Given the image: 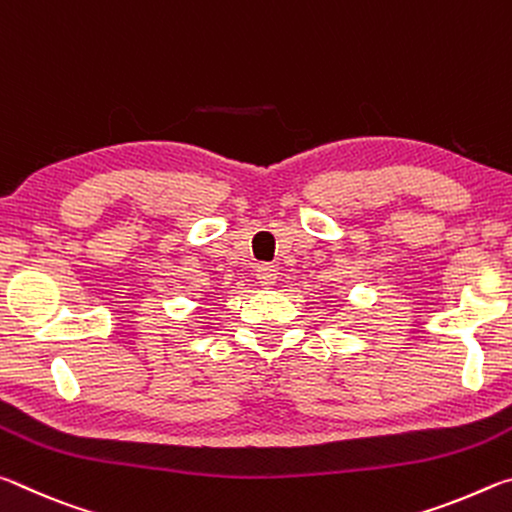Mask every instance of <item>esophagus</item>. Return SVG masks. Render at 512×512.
<instances>
[{
  "mask_svg": "<svg viewBox=\"0 0 512 512\" xmlns=\"http://www.w3.org/2000/svg\"><path fill=\"white\" fill-rule=\"evenodd\" d=\"M277 280V268L271 264H262L257 266V282L262 284V287H273Z\"/></svg>",
  "mask_w": 512,
  "mask_h": 512,
  "instance_id": "obj_1",
  "label": "esophagus"
}]
</instances>
